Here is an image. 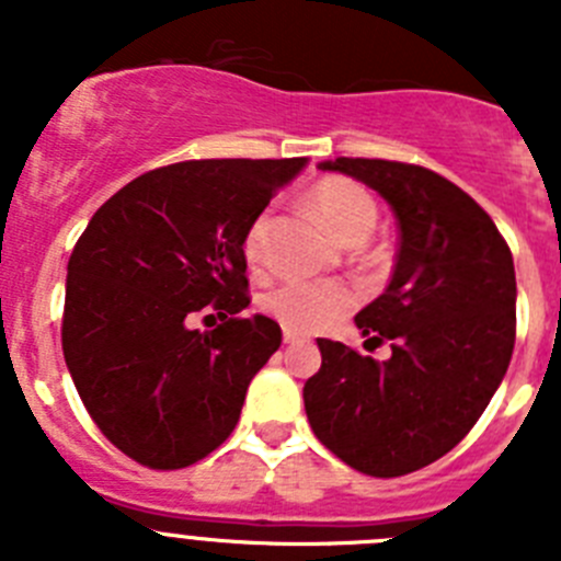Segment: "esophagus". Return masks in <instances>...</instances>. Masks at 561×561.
Returning <instances> with one entry per match:
<instances>
[{
  "mask_svg": "<svg viewBox=\"0 0 561 561\" xmlns=\"http://www.w3.org/2000/svg\"><path fill=\"white\" fill-rule=\"evenodd\" d=\"M284 342H286V345H295V342H306V336L297 334V331H291V329H286L284 331Z\"/></svg>",
  "mask_w": 561,
  "mask_h": 561,
  "instance_id": "obj_1",
  "label": "esophagus"
}]
</instances>
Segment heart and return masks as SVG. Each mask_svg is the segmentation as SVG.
<instances>
[{"instance_id":"1","label":"heart","mask_w":561,"mask_h":561,"mask_svg":"<svg viewBox=\"0 0 561 561\" xmlns=\"http://www.w3.org/2000/svg\"><path fill=\"white\" fill-rule=\"evenodd\" d=\"M311 205L340 241L356 244L376 225L379 207L362 185L345 176H325L311 187ZM270 213H261L244 236V257L252 270L270 261ZM356 291L345 280H286L264 297V311L291 331H320L354 309Z\"/></svg>"}]
</instances>
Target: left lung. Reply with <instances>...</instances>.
Listing matches in <instances>:
<instances>
[{
    "label": "left lung",
    "instance_id": "1",
    "mask_svg": "<svg viewBox=\"0 0 561 561\" xmlns=\"http://www.w3.org/2000/svg\"><path fill=\"white\" fill-rule=\"evenodd\" d=\"M320 168L385 196L401 236L390 286L354 320L393 354L379 362L317 340L323 365L306 381V415L342 463L401 478L460 444L508 370L517 336L512 250L492 216L430 168L365 157Z\"/></svg>",
    "mask_w": 561,
    "mask_h": 561
}]
</instances>
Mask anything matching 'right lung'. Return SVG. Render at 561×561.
<instances>
[{
	"label": "right lung",
	"mask_w": 561,
	"mask_h": 561,
	"mask_svg": "<svg viewBox=\"0 0 561 561\" xmlns=\"http://www.w3.org/2000/svg\"><path fill=\"white\" fill-rule=\"evenodd\" d=\"M291 160H187L103 202L67 264L61 345L83 408L148 469H185L236 430L280 325L250 306L244 236ZM216 310V330L190 323ZM213 317V314H207ZM205 317V320H207Z\"/></svg>",
	"instance_id": "obj_1"
}]
</instances>
